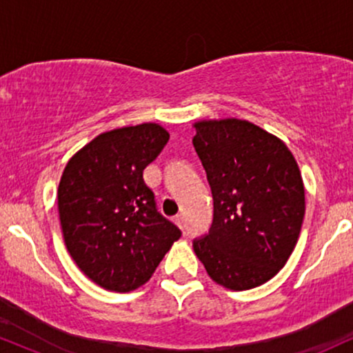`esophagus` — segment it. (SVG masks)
<instances>
[{"label": "esophagus", "instance_id": "esophagus-1", "mask_svg": "<svg viewBox=\"0 0 353 353\" xmlns=\"http://www.w3.org/2000/svg\"><path fill=\"white\" fill-rule=\"evenodd\" d=\"M174 222H176V225H179L182 229L184 228V216H182V214H177V216L174 217Z\"/></svg>", "mask_w": 353, "mask_h": 353}]
</instances>
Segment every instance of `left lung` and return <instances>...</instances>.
<instances>
[{"label":"left lung","instance_id":"obj_1","mask_svg":"<svg viewBox=\"0 0 353 353\" xmlns=\"http://www.w3.org/2000/svg\"><path fill=\"white\" fill-rule=\"evenodd\" d=\"M192 144L212 190L209 234L192 242L209 277L230 290L270 281L297 244L305 190L279 137L242 119L199 121Z\"/></svg>","mask_w":353,"mask_h":353}]
</instances>
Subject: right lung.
<instances>
[{"instance_id":"add662e5","label":"right lung","mask_w":353,"mask_h":353,"mask_svg":"<svg viewBox=\"0 0 353 353\" xmlns=\"http://www.w3.org/2000/svg\"><path fill=\"white\" fill-rule=\"evenodd\" d=\"M169 141L144 123L103 132L68 161L58 188L64 244L86 277L106 290L141 287L181 237L156 208L143 171Z\"/></svg>"}]
</instances>
